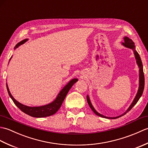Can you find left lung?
Instances as JSON below:
<instances>
[{
  "label": "left lung",
  "mask_w": 148,
  "mask_h": 148,
  "mask_svg": "<svg viewBox=\"0 0 148 148\" xmlns=\"http://www.w3.org/2000/svg\"><path fill=\"white\" fill-rule=\"evenodd\" d=\"M123 39H124V42H121V45L123 46L126 47V48H130V49L133 50L134 55H135V58H136V63H137L138 67H139V88H138V91H137V93L136 94V97H135L133 102H132L130 106H129V108L127 109V111H125L124 113H123L122 114L118 116H116V117H108V116H106L104 115H102L101 114H100V113L97 112L95 110V109L93 108V105L92 104V102H91V101H90V97H89L88 95H87L86 99H87L88 103L90 108L93 111V112L95 113V114L97 116H100V117H102V118H107V119L118 118L119 117H121V116L125 115V114H127V113L129 111H130L131 109L136 104L137 102H138V100H139V99L140 98V97L142 96L143 91H144V72H143V63H142V61H141L140 56L139 55V53H138L137 51L136 50V46H135V44L132 41V40L130 38H128V37H123Z\"/></svg>",
  "instance_id": "obj_1"
}]
</instances>
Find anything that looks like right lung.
Here are the masks:
<instances>
[{
    "mask_svg": "<svg viewBox=\"0 0 148 148\" xmlns=\"http://www.w3.org/2000/svg\"><path fill=\"white\" fill-rule=\"evenodd\" d=\"M27 40H28V39L22 40L21 41L18 42L17 45L15 46L14 49H16L20 46L23 45V44L25 42H26ZM11 58L12 56L11 57L10 60L11 59ZM78 79L77 78H74V79H71L60 90V92L58 93L57 96H56V99L51 103H48V104L46 105H44L41 106H36V107L27 106L22 104V103H21L20 102H18L17 100L12 96L10 91H9V87L8 86L7 83H6V86H7V90H8L9 97H11V99L12 100V101H13V102L14 103V104L21 111H23V112H25V114L28 115L32 116V117L44 118V117H47V116H49L54 114L58 111V109L61 107L63 102H64L66 95H67V94L68 93L69 91L70 90L71 87L73 86V84L74 83H76Z\"/></svg>",
    "mask_w": 148,
    "mask_h": 148,
    "instance_id": "obj_1",
    "label": "right lung"
}]
</instances>
